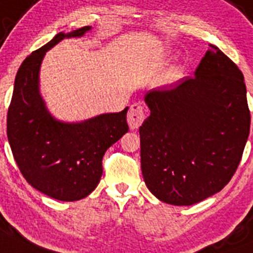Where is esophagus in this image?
<instances>
[{
    "instance_id": "34e87169",
    "label": "esophagus",
    "mask_w": 253,
    "mask_h": 253,
    "mask_svg": "<svg viewBox=\"0 0 253 253\" xmlns=\"http://www.w3.org/2000/svg\"><path fill=\"white\" fill-rule=\"evenodd\" d=\"M145 121V110L140 103H133L127 113V122L131 129H137Z\"/></svg>"
}]
</instances>
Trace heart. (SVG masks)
I'll return each instance as SVG.
<instances>
[{"instance_id": "heart-1", "label": "heart", "mask_w": 253, "mask_h": 253, "mask_svg": "<svg viewBox=\"0 0 253 253\" xmlns=\"http://www.w3.org/2000/svg\"><path fill=\"white\" fill-rule=\"evenodd\" d=\"M181 76V71L178 70V68H173V70H171L169 72V75H167V79L169 80H174L177 79V77Z\"/></svg>"}]
</instances>
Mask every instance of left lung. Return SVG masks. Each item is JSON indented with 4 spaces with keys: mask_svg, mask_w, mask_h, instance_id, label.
<instances>
[{
    "mask_svg": "<svg viewBox=\"0 0 253 253\" xmlns=\"http://www.w3.org/2000/svg\"><path fill=\"white\" fill-rule=\"evenodd\" d=\"M141 169L160 201L191 206L219 192L240 165L250 133L244 75L213 44L195 71L147 92Z\"/></svg>",
    "mask_w": 253,
    "mask_h": 253,
    "instance_id": "8db88e82",
    "label": "left lung"
}]
</instances>
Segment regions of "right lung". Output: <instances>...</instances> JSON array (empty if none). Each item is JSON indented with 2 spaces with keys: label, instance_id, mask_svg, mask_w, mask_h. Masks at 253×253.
<instances>
[{
  "label": "right lung",
  "instance_id": "obj_1",
  "mask_svg": "<svg viewBox=\"0 0 253 253\" xmlns=\"http://www.w3.org/2000/svg\"><path fill=\"white\" fill-rule=\"evenodd\" d=\"M91 26L60 32L20 66L7 113V137L21 173L40 192L58 201H79L97 187L102 159L128 131V107L76 124L56 120L40 93L46 52L63 39L81 37Z\"/></svg>",
  "mask_w": 253,
  "mask_h": 253
}]
</instances>
